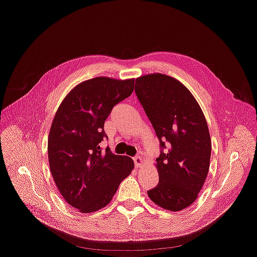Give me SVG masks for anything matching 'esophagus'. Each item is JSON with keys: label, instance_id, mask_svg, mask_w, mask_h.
Wrapping results in <instances>:
<instances>
[{"label": "esophagus", "instance_id": "obj_1", "mask_svg": "<svg viewBox=\"0 0 257 257\" xmlns=\"http://www.w3.org/2000/svg\"><path fill=\"white\" fill-rule=\"evenodd\" d=\"M133 160H134V163H135V166H136V167L142 166V164H143V159H142L141 156H136V157H134Z\"/></svg>", "mask_w": 257, "mask_h": 257}]
</instances>
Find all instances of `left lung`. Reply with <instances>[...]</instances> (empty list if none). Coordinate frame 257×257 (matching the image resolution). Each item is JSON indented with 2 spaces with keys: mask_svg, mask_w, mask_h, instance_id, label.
Here are the masks:
<instances>
[{
  "mask_svg": "<svg viewBox=\"0 0 257 257\" xmlns=\"http://www.w3.org/2000/svg\"><path fill=\"white\" fill-rule=\"evenodd\" d=\"M135 93L161 147L159 182L148 197L165 210L186 209L197 200L210 167L212 144L203 111L181 81L165 74L136 78Z\"/></svg>",
  "mask_w": 257,
  "mask_h": 257,
  "instance_id": "left-lung-1",
  "label": "left lung"
}]
</instances>
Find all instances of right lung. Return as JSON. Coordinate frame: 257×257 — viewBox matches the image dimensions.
<instances>
[{
    "label": "right lung",
    "instance_id": "add662e5",
    "mask_svg": "<svg viewBox=\"0 0 257 257\" xmlns=\"http://www.w3.org/2000/svg\"><path fill=\"white\" fill-rule=\"evenodd\" d=\"M134 90V78L85 80L63 99L48 136V160L63 199L81 213L106 207L134 168L132 158L103 152L104 123L112 109Z\"/></svg>",
    "mask_w": 257,
    "mask_h": 257
}]
</instances>
